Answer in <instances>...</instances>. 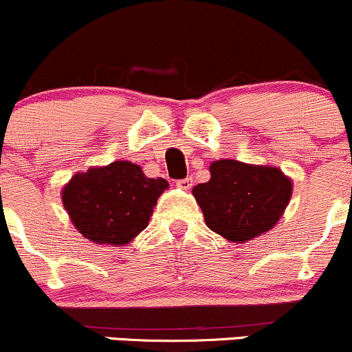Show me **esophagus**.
Segmentation results:
<instances>
[{
    "mask_svg": "<svg viewBox=\"0 0 352 352\" xmlns=\"http://www.w3.org/2000/svg\"><path fill=\"white\" fill-rule=\"evenodd\" d=\"M192 185H193L192 177H187V179H182V180L177 182V187H180V188H184V190H188L190 187H192Z\"/></svg>",
    "mask_w": 352,
    "mask_h": 352,
    "instance_id": "esophagus-1",
    "label": "esophagus"
}]
</instances>
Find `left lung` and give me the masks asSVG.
I'll return each instance as SVG.
<instances>
[{
  "mask_svg": "<svg viewBox=\"0 0 352 352\" xmlns=\"http://www.w3.org/2000/svg\"><path fill=\"white\" fill-rule=\"evenodd\" d=\"M212 179L193 187L210 230L230 241L253 240L276 225L292 199V180L280 168L217 160Z\"/></svg>",
  "mask_w": 352,
  "mask_h": 352,
  "instance_id": "left-lung-1",
  "label": "left lung"
}]
</instances>
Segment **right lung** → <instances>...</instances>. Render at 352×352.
<instances>
[{
  "instance_id": "1",
  "label": "right lung",
  "mask_w": 352,
  "mask_h": 352,
  "mask_svg": "<svg viewBox=\"0 0 352 352\" xmlns=\"http://www.w3.org/2000/svg\"><path fill=\"white\" fill-rule=\"evenodd\" d=\"M165 179H147L139 165L117 160L76 173L63 190L74 227L94 243L125 245L147 227Z\"/></svg>"
}]
</instances>
